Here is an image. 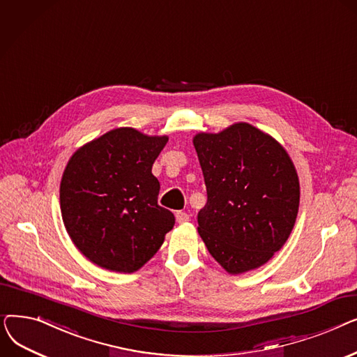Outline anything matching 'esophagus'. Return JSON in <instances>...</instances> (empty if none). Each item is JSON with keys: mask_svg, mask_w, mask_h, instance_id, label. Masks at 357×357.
<instances>
[{"mask_svg": "<svg viewBox=\"0 0 357 357\" xmlns=\"http://www.w3.org/2000/svg\"><path fill=\"white\" fill-rule=\"evenodd\" d=\"M175 217H176V221H178L179 224H182V222H186V221H190V215L186 214V213H183V211H178Z\"/></svg>", "mask_w": 357, "mask_h": 357, "instance_id": "obj_1", "label": "esophagus"}]
</instances>
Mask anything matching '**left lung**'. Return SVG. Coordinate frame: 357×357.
Returning <instances> with one entry per match:
<instances>
[{
    "label": "left lung",
    "mask_w": 357,
    "mask_h": 357,
    "mask_svg": "<svg viewBox=\"0 0 357 357\" xmlns=\"http://www.w3.org/2000/svg\"><path fill=\"white\" fill-rule=\"evenodd\" d=\"M207 186L198 233L230 275L264 266L282 249L298 215L299 179L288 152L249 123L192 139Z\"/></svg>",
    "instance_id": "left-lung-1"
}]
</instances>
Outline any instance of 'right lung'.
Listing matches in <instances>:
<instances>
[{
    "instance_id": "1",
    "label": "right lung",
    "mask_w": 357,
    "mask_h": 357,
    "mask_svg": "<svg viewBox=\"0 0 357 357\" xmlns=\"http://www.w3.org/2000/svg\"><path fill=\"white\" fill-rule=\"evenodd\" d=\"M167 136L119 127L75 152L61 181V213L77 249L97 266L133 273L152 259L174 229L158 205L152 166Z\"/></svg>"
}]
</instances>
